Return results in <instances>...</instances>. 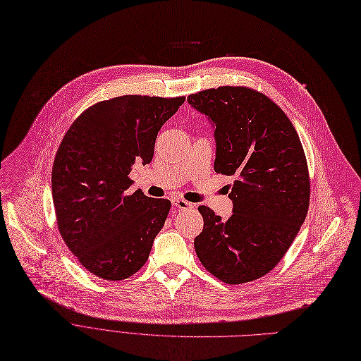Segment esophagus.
I'll return each instance as SVG.
<instances>
[{"label": "esophagus", "instance_id": "obj_1", "mask_svg": "<svg viewBox=\"0 0 361 361\" xmlns=\"http://www.w3.org/2000/svg\"><path fill=\"white\" fill-rule=\"evenodd\" d=\"M171 202H173L175 207L179 209V210H190V209L194 207L192 202L186 201V200H182V198H175V200H171Z\"/></svg>", "mask_w": 361, "mask_h": 361}]
</instances>
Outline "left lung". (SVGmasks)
<instances>
[{
  "instance_id": "obj_1",
  "label": "left lung",
  "mask_w": 361,
  "mask_h": 361,
  "mask_svg": "<svg viewBox=\"0 0 361 361\" xmlns=\"http://www.w3.org/2000/svg\"><path fill=\"white\" fill-rule=\"evenodd\" d=\"M216 126L217 173L235 176L232 216L205 205L194 247L201 264L229 285L259 279L293 244L310 204V178L300 136L283 110L247 87H219L188 97Z\"/></svg>"
}]
</instances>
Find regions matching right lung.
Listing matches in <instances>:
<instances>
[{"label":"right lung","instance_id":"obj_1","mask_svg":"<svg viewBox=\"0 0 361 361\" xmlns=\"http://www.w3.org/2000/svg\"><path fill=\"white\" fill-rule=\"evenodd\" d=\"M185 97L123 95L99 101L68 128L51 186L57 226L79 263L106 281H123L145 262L171 202L129 192L136 161L148 164L161 126Z\"/></svg>","mask_w":361,"mask_h":361}]
</instances>
